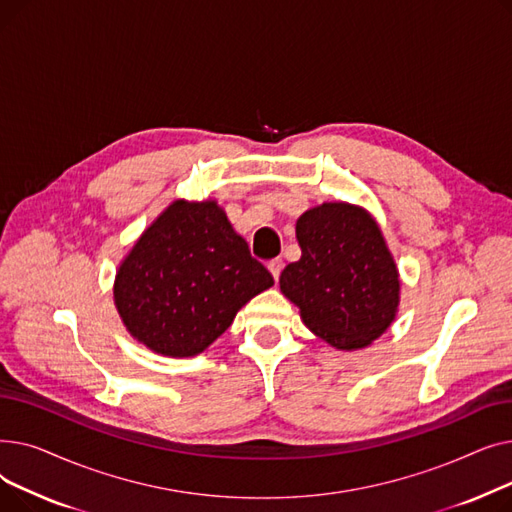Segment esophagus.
<instances>
[{"label": "esophagus", "instance_id": "1", "mask_svg": "<svg viewBox=\"0 0 512 512\" xmlns=\"http://www.w3.org/2000/svg\"><path fill=\"white\" fill-rule=\"evenodd\" d=\"M282 267H284V261H282L280 257H276V259H272L270 263H267V270L272 272L274 280H278V278H280V274H282Z\"/></svg>", "mask_w": 512, "mask_h": 512}]
</instances>
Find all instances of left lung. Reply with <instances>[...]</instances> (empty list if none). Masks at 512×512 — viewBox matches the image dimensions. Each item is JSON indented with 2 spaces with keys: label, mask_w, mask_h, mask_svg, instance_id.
Instances as JSON below:
<instances>
[{
  "label": "left lung",
  "mask_w": 512,
  "mask_h": 512,
  "mask_svg": "<svg viewBox=\"0 0 512 512\" xmlns=\"http://www.w3.org/2000/svg\"><path fill=\"white\" fill-rule=\"evenodd\" d=\"M301 259L280 276L305 326L340 351H357L394 321L400 280L380 226L348 203H324L297 220Z\"/></svg>",
  "instance_id": "1"
}]
</instances>
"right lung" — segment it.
Masks as SVG:
<instances>
[{"mask_svg":"<svg viewBox=\"0 0 512 512\" xmlns=\"http://www.w3.org/2000/svg\"><path fill=\"white\" fill-rule=\"evenodd\" d=\"M274 284L215 201H174L120 263L114 301L153 353L195 357Z\"/></svg>","mask_w":512,"mask_h":512,"instance_id":"obj_1","label":"right lung"}]
</instances>
